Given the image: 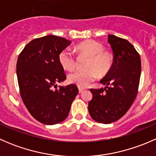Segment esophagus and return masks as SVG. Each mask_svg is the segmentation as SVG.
Here are the masks:
<instances>
[{"label":"esophagus","mask_w":156,"mask_h":156,"mask_svg":"<svg viewBox=\"0 0 156 156\" xmlns=\"http://www.w3.org/2000/svg\"><path fill=\"white\" fill-rule=\"evenodd\" d=\"M84 90V88H82V87H78V91H79L80 94H81V93H82Z\"/></svg>","instance_id":"1"}]
</instances>
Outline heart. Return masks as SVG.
Listing matches in <instances>:
<instances>
[{"instance_id":"b5f03b06","label":"heart","mask_w":156,"mask_h":156,"mask_svg":"<svg viewBox=\"0 0 156 156\" xmlns=\"http://www.w3.org/2000/svg\"><path fill=\"white\" fill-rule=\"evenodd\" d=\"M76 50L89 56L86 70H77L68 75V81L79 87H87L88 84L100 77L106 75L113 65V56L105 51L104 47L93 40L85 41L78 44ZM59 62L65 70L71 71L75 66V58L69 48L62 50L59 54Z\"/></svg>"}]
</instances>
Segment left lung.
I'll return each instance as SVG.
<instances>
[{
  "label": "left lung",
  "mask_w": 156,
  "mask_h": 156,
  "mask_svg": "<svg viewBox=\"0 0 156 156\" xmlns=\"http://www.w3.org/2000/svg\"><path fill=\"white\" fill-rule=\"evenodd\" d=\"M114 53L112 67L100 81L106 87L90 89L88 111L94 121L110 124L122 117L133 104L139 87L141 61L134 47L125 39L108 34Z\"/></svg>",
  "instance_id": "1"
}]
</instances>
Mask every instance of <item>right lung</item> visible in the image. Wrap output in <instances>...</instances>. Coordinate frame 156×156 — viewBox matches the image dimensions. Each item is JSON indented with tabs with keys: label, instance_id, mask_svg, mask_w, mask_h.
Wrapping results in <instances>:
<instances>
[{
	"label": "right lung",
	"instance_id": "1",
	"mask_svg": "<svg viewBox=\"0 0 156 156\" xmlns=\"http://www.w3.org/2000/svg\"><path fill=\"white\" fill-rule=\"evenodd\" d=\"M71 43L63 37L46 35L30 41L18 57L16 75L23 103L31 115L44 125L63 122L78 93L75 84L53 89L66 78L59 54Z\"/></svg>",
	"mask_w": 156,
	"mask_h": 156
}]
</instances>
